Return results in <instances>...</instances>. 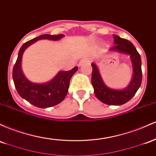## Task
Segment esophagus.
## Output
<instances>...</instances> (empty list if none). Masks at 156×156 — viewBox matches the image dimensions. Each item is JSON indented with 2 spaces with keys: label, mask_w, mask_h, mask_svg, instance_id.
Masks as SVG:
<instances>
[{
  "label": "esophagus",
  "mask_w": 156,
  "mask_h": 156,
  "mask_svg": "<svg viewBox=\"0 0 156 156\" xmlns=\"http://www.w3.org/2000/svg\"><path fill=\"white\" fill-rule=\"evenodd\" d=\"M89 59H87V58H83V59H82L80 61V62H79V66H82V65H83V63H85V62H87V61H88Z\"/></svg>",
  "instance_id": "1"
}]
</instances>
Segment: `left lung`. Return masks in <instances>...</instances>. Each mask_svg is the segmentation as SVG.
I'll use <instances>...</instances> for the list:
<instances>
[{
	"mask_svg": "<svg viewBox=\"0 0 156 156\" xmlns=\"http://www.w3.org/2000/svg\"><path fill=\"white\" fill-rule=\"evenodd\" d=\"M113 38L115 45L112 46L110 51L130 55L133 70L130 83L123 90H116L107 87L101 79L97 65L94 62L91 64L93 68L91 83L96 97L101 102L109 105H121L130 101L141 86L142 81L141 59L139 52L132 43L115 34Z\"/></svg>",
	"mask_w": 156,
	"mask_h": 156,
	"instance_id": "1",
	"label": "left lung"
}]
</instances>
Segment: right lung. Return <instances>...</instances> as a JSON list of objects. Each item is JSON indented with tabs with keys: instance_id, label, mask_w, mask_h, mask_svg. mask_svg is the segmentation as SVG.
<instances>
[{
	"instance_id": "right-lung-1",
	"label": "right lung",
	"mask_w": 156,
	"mask_h": 156,
	"mask_svg": "<svg viewBox=\"0 0 156 156\" xmlns=\"http://www.w3.org/2000/svg\"><path fill=\"white\" fill-rule=\"evenodd\" d=\"M64 34L51 35L42 34L37 37L29 40L24 43L19 51L17 59L12 71L15 86L19 95L33 105L40 108H46L57 105L67 95L71 76L77 71L78 67H74L70 71H61L55 78L46 83L38 84L31 83L24 76L21 69L23 54L29 45L39 40L45 39L58 40L63 37Z\"/></svg>"
}]
</instances>
